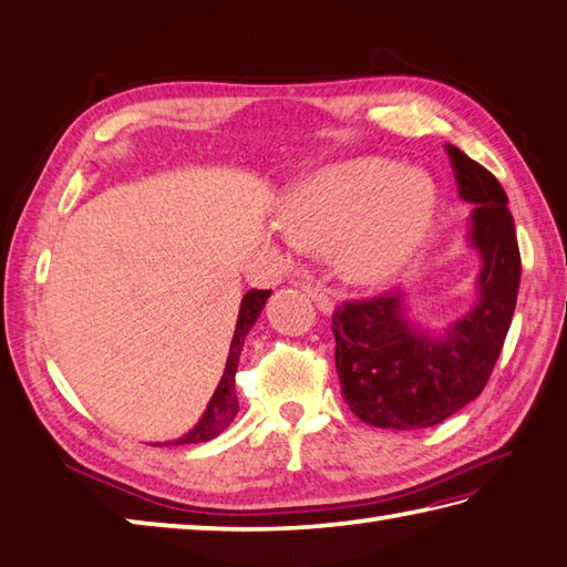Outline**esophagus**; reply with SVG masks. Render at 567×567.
<instances>
[{
  "label": "esophagus",
  "mask_w": 567,
  "mask_h": 567,
  "mask_svg": "<svg viewBox=\"0 0 567 567\" xmlns=\"http://www.w3.org/2000/svg\"><path fill=\"white\" fill-rule=\"evenodd\" d=\"M302 290L312 297V302L319 307L322 312H332V297L327 295V290H322V287H317L312 282H300Z\"/></svg>",
  "instance_id": "34e87169"
}]
</instances>
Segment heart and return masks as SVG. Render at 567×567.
<instances>
[{
	"mask_svg": "<svg viewBox=\"0 0 567 567\" xmlns=\"http://www.w3.org/2000/svg\"><path fill=\"white\" fill-rule=\"evenodd\" d=\"M434 203V185L421 173L384 158H352L292 185L277 225L295 248L332 245V262L349 282L377 285L414 257Z\"/></svg>",
	"mask_w": 567,
	"mask_h": 567,
	"instance_id": "1",
	"label": "heart"
}]
</instances>
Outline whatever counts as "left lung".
I'll return each mask as SVG.
<instances>
[{"instance_id":"left-lung-1","label":"left lung","mask_w":567,"mask_h":567,"mask_svg":"<svg viewBox=\"0 0 567 567\" xmlns=\"http://www.w3.org/2000/svg\"><path fill=\"white\" fill-rule=\"evenodd\" d=\"M458 195L471 203V243L483 257L478 305L444 339L419 334L396 292L344 300L332 312L342 396L364 424L426 429L456 414L488 384L520 285L508 195L491 171L446 143Z\"/></svg>"}]
</instances>
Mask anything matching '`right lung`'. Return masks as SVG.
<instances>
[{
	"label": "right lung",
	"instance_id": "obj_1",
	"mask_svg": "<svg viewBox=\"0 0 567 567\" xmlns=\"http://www.w3.org/2000/svg\"><path fill=\"white\" fill-rule=\"evenodd\" d=\"M270 297V290H250L243 297L240 305V315H238V324H235V334H233V344H230V354H228V364H225V372L218 389L210 399L208 409H205L203 419L198 421L190 434L181 436L173 444H205L220 434V431L230 424L233 416L238 414V394H235V372H238V362H240V349L245 337L255 324L257 315L262 312V307Z\"/></svg>",
	"mask_w": 567,
	"mask_h": 567
}]
</instances>
